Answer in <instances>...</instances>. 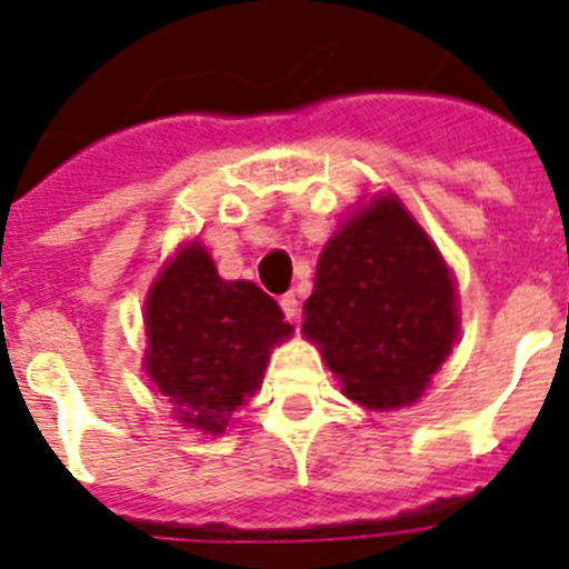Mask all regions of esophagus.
<instances>
[{"label":"esophagus","mask_w":569,"mask_h":569,"mask_svg":"<svg viewBox=\"0 0 569 569\" xmlns=\"http://www.w3.org/2000/svg\"><path fill=\"white\" fill-rule=\"evenodd\" d=\"M280 307H283L286 318H289V321H295V318H298V315H300V300H298V295H295V292L283 295V298H280Z\"/></svg>","instance_id":"1"}]
</instances>
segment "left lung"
Instances as JSON below:
<instances>
[{"instance_id":"left-lung-1","label":"left lung","mask_w":569,"mask_h":569,"mask_svg":"<svg viewBox=\"0 0 569 569\" xmlns=\"http://www.w3.org/2000/svg\"><path fill=\"white\" fill-rule=\"evenodd\" d=\"M303 332L343 396L370 410L417 402L457 338L446 262L396 199L356 211L327 242Z\"/></svg>"}]
</instances>
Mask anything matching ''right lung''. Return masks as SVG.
Wrapping results in <instances>:
<instances>
[{"instance_id":"1","label":"right lung","mask_w":569,"mask_h":569,"mask_svg":"<svg viewBox=\"0 0 569 569\" xmlns=\"http://www.w3.org/2000/svg\"><path fill=\"white\" fill-rule=\"evenodd\" d=\"M147 373L181 422L222 433L257 393L269 350L292 327L260 286L222 280L199 242L184 248L147 298Z\"/></svg>"}]
</instances>
